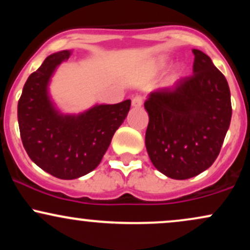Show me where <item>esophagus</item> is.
I'll return each instance as SVG.
<instances>
[{"label":"esophagus","instance_id":"esophagus-1","mask_svg":"<svg viewBox=\"0 0 250 250\" xmlns=\"http://www.w3.org/2000/svg\"><path fill=\"white\" fill-rule=\"evenodd\" d=\"M142 103H143V97L140 95L135 96L134 99L131 100V105H133L134 108H140L142 105Z\"/></svg>","mask_w":250,"mask_h":250}]
</instances>
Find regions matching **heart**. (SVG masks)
Segmentation results:
<instances>
[{
  "mask_svg": "<svg viewBox=\"0 0 250 250\" xmlns=\"http://www.w3.org/2000/svg\"><path fill=\"white\" fill-rule=\"evenodd\" d=\"M167 64H168V61L166 59L159 60V62H157V65H159L160 68L167 67ZM187 74H188V69L185 64H177L176 67L174 68L173 74H171V81L175 83L182 81V80L187 76Z\"/></svg>",
  "mask_w": 250,
  "mask_h": 250,
  "instance_id": "obj_1",
  "label": "heart"
}]
</instances>
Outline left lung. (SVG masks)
<instances>
[{
    "label": "left lung",
    "mask_w": 250,
    "mask_h": 250,
    "mask_svg": "<svg viewBox=\"0 0 250 250\" xmlns=\"http://www.w3.org/2000/svg\"><path fill=\"white\" fill-rule=\"evenodd\" d=\"M193 76L174 89L149 94L146 148L166 176L187 180L213 165L231 120L230 90L225 75L203 51L193 49Z\"/></svg>",
    "instance_id": "8db88e82"
}]
</instances>
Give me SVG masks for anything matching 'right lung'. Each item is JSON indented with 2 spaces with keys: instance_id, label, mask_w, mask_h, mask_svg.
I'll list each match as a JSON object with an SVG mask.
<instances>
[{
  "instance_id": "add662e5",
  "label": "right lung",
  "mask_w": 250,
  "mask_h": 250,
  "mask_svg": "<svg viewBox=\"0 0 250 250\" xmlns=\"http://www.w3.org/2000/svg\"><path fill=\"white\" fill-rule=\"evenodd\" d=\"M70 55V50H62L48 56L28 77L17 104L25 151L40 168L62 180L79 179L100 165L131 103L125 100L95 104L80 114L61 113L51 100L49 83Z\"/></svg>"
}]
</instances>
